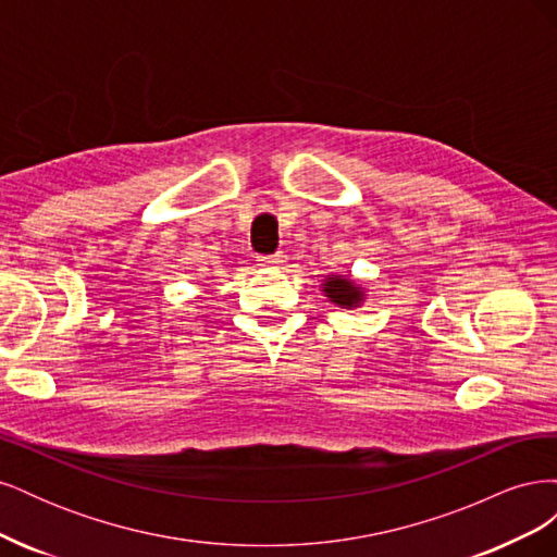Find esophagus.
<instances>
[{"label":"esophagus","instance_id":"34e87169","mask_svg":"<svg viewBox=\"0 0 557 557\" xmlns=\"http://www.w3.org/2000/svg\"><path fill=\"white\" fill-rule=\"evenodd\" d=\"M258 262L262 267H281L285 262V256L283 252H276V256H264V258H258Z\"/></svg>","mask_w":557,"mask_h":557}]
</instances>
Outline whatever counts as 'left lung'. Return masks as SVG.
I'll return each mask as SVG.
<instances>
[{
  "mask_svg": "<svg viewBox=\"0 0 557 557\" xmlns=\"http://www.w3.org/2000/svg\"><path fill=\"white\" fill-rule=\"evenodd\" d=\"M320 290L339 309H360L367 299V288L350 276L330 274L320 281Z\"/></svg>",
  "mask_w": 557,
  "mask_h": 557,
  "instance_id": "obj_1",
  "label": "left lung"
}]
</instances>
